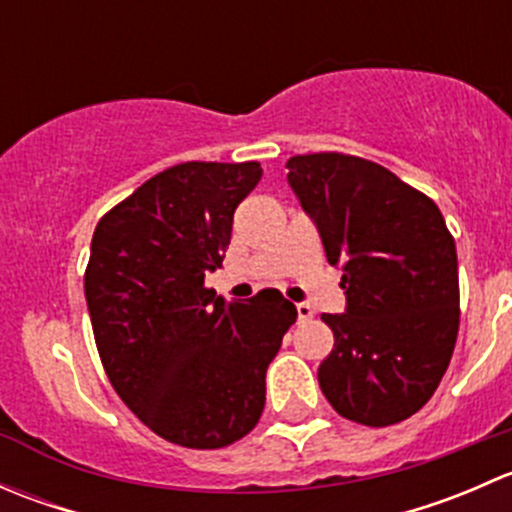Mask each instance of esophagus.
Instances as JSON below:
<instances>
[{"label":"esophagus","mask_w":512,"mask_h":512,"mask_svg":"<svg viewBox=\"0 0 512 512\" xmlns=\"http://www.w3.org/2000/svg\"><path fill=\"white\" fill-rule=\"evenodd\" d=\"M297 317H299V322H309V319L314 317V309L304 302L297 304Z\"/></svg>","instance_id":"1"}]
</instances>
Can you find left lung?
<instances>
[{
	"mask_svg": "<svg viewBox=\"0 0 512 512\" xmlns=\"http://www.w3.org/2000/svg\"><path fill=\"white\" fill-rule=\"evenodd\" d=\"M287 168L347 294V312L322 314L334 332L317 371L322 394L364 426L404 421L431 399L456 347L453 235L438 205L384 165L309 153Z\"/></svg>",
	"mask_w": 512,
	"mask_h": 512,
	"instance_id": "obj_1",
	"label": "left lung"
}]
</instances>
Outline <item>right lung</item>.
Listing matches in <instances>:
<instances>
[{
	"mask_svg": "<svg viewBox=\"0 0 512 512\" xmlns=\"http://www.w3.org/2000/svg\"><path fill=\"white\" fill-rule=\"evenodd\" d=\"M262 178L247 163L173 165L98 220L84 275L108 381L153 433L185 448L240 441L297 309L277 289L225 302L205 287L232 215Z\"/></svg>",
	"mask_w": 512,
	"mask_h": 512,
	"instance_id": "right-lung-1",
	"label": "right lung"
}]
</instances>
